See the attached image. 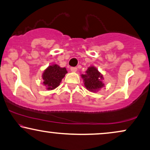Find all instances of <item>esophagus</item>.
I'll list each match as a JSON object with an SVG mask.
<instances>
[{"mask_svg": "<svg viewBox=\"0 0 150 150\" xmlns=\"http://www.w3.org/2000/svg\"><path fill=\"white\" fill-rule=\"evenodd\" d=\"M70 70H71L72 72H73V73H75V72H77V68L76 67H71L70 68Z\"/></svg>", "mask_w": 150, "mask_h": 150, "instance_id": "1", "label": "esophagus"}]
</instances>
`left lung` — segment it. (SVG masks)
<instances>
[{
    "label": "left lung",
    "instance_id": "left-lung-1",
    "mask_svg": "<svg viewBox=\"0 0 150 150\" xmlns=\"http://www.w3.org/2000/svg\"><path fill=\"white\" fill-rule=\"evenodd\" d=\"M81 77L86 89L91 92H97L104 86L103 76L94 66H89Z\"/></svg>",
    "mask_w": 150,
    "mask_h": 150
}]
</instances>
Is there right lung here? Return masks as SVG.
Returning a JSON list of instances; mask_svg holds the SVG:
<instances>
[{
    "instance_id": "1",
    "label": "right lung",
    "mask_w": 150,
    "mask_h": 150,
    "mask_svg": "<svg viewBox=\"0 0 150 150\" xmlns=\"http://www.w3.org/2000/svg\"><path fill=\"white\" fill-rule=\"evenodd\" d=\"M68 73L66 68H61L57 64L49 66L43 72L42 78L43 85L47 90H53L60 85L61 80Z\"/></svg>"
}]
</instances>
